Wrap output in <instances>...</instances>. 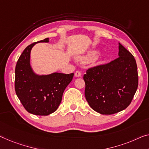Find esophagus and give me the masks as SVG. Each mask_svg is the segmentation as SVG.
<instances>
[{
	"label": "esophagus",
	"mask_w": 149,
	"mask_h": 149,
	"mask_svg": "<svg viewBox=\"0 0 149 149\" xmlns=\"http://www.w3.org/2000/svg\"><path fill=\"white\" fill-rule=\"evenodd\" d=\"M81 75V73L79 71H76L75 72V77H80Z\"/></svg>",
	"instance_id": "34e87169"
}]
</instances>
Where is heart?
I'll return each instance as SVG.
<instances>
[{"label":"heart","instance_id":"heart-1","mask_svg":"<svg viewBox=\"0 0 149 149\" xmlns=\"http://www.w3.org/2000/svg\"><path fill=\"white\" fill-rule=\"evenodd\" d=\"M97 55V52H95V51H94V52H90L87 55V56L84 57L83 60L84 61H88L93 60V59H94L95 58H96Z\"/></svg>","mask_w":149,"mask_h":149}]
</instances>
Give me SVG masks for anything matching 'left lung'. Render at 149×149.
Instances as JSON below:
<instances>
[{"instance_id": "obj_1", "label": "left lung", "mask_w": 149, "mask_h": 149, "mask_svg": "<svg viewBox=\"0 0 149 149\" xmlns=\"http://www.w3.org/2000/svg\"><path fill=\"white\" fill-rule=\"evenodd\" d=\"M118 48V58L89 68L84 75L86 100L101 114H113L126 109L138 88L136 60L120 43Z\"/></svg>"}]
</instances>
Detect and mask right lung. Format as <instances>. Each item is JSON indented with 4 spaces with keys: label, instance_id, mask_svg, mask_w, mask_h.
<instances>
[{
    "label": "right lung",
    "instance_id": "add662e5",
    "mask_svg": "<svg viewBox=\"0 0 149 149\" xmlns=\"http://www.w3.org/2000/svg\"><path fill=\"white\" fill-rule=\"evenodd\" d=\"M49 42V38L26 47L15 68V89L17 96L28 112L47 116L54 112L60 104L63 92L72 81L74 74L53 73L35 74L30 65V53L37 43Z\"/></svg>",
    "mask_w": 149,
    "mask_h": 149
}]
</instances>
